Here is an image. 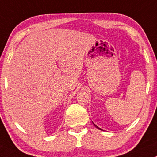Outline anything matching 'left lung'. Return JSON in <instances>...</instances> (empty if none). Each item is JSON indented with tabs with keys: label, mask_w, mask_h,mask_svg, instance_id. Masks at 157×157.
<instances>
[{
	"label": "left lung",
	"mask_w": 157,
	"mask_h": 157,
	"mask_svg": "<svg viewBox=\"0 0 157 157\" xmlns=\"http://www.w3.org/2000/svg\"><path fill=\"white\" fill-rule=\"evenodd\" d=\"M95 126H96V125H95ZM96 127H97V129H100V128H99V127H97V126H96ZM100 130H101V129H100Z\"/></svg>",
	"instance_id": "8db88e82"
}]
</instances>
